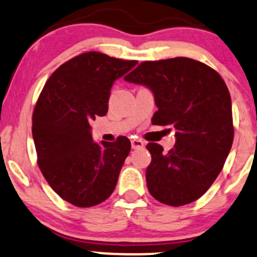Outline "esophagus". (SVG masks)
<instances>
[{
	"label": "esophagus",
	"instance_id": "obj_1",
	"mask_svg": "<svg viewBox=\"0 0 257 257\" xmlns=\"http://www.w3.org/2000/svg\"><path fill=\"white\" fill-rule=\"evenodd\" d=\"M145 145V143L142 139H132V148L133 149H142Z\"/></svg>",
	"mask_w": 257,
	"mask_h": 257
}]
</instances>
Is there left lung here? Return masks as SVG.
I'll list each match as a JSON object with an SVG mask.
<instances>
[{
    "mask_svg": "<svg viewBox=\"0 0 257 257\" xmlns=\"http://www.w3.org/2000/svg\"><path fill=\"white\" fill-rule=\"evenodd\" d=\"M154 92L155 125H172L176 144L168 152L149 143L146 184L156 200L183 206L204 195L223 168L233 144L232 100L221 75L187 57L146 61L124 77Z\"/></svg>",
    "mask_w": 257,
    "mask_h": 257,
    "instance_id": "8db88e82",
    "label": "left lung"
}]
</instances>
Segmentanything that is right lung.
<instances>
[{"mask_svg":"<svg viewBox=\"0 0 257 257\" xmlns=\"http://www.w3.org/2000/svg\"><path fill=\"white\" fill-rule=\"evenodd\" d=\"M138 61L90 51L58 67L45 84L33 113L38 165L50 187L78 207H91L111 196L124 161L128 138L95 143L90 122L108 111L115 79Z\"/></svg>","mask_w":257,"mask_h":257,"instance_id":"obj_1","label":"right lung"}]
</instances>
